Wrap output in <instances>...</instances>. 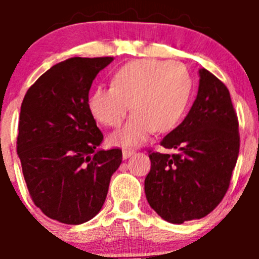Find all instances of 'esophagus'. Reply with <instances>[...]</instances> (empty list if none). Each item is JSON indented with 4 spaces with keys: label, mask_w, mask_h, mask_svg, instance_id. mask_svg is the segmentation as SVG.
<instances>
[{
    "label": "esophagus",
    "mask_w": 259,
    "mask_h": 259,
    "mask_svg": "<svg viewBox=\"0 0 259 259\" xmlns=\"http://www.w3.org/2000/svg\"><path fill=\"white\" fill-rule=\"evenodd\" d=\"M122 153H123V158H128V157H131L135 152L132 149H127V148H124V149L122 150Z\"/></svg>",
    "instance_id": "34e87169"
}]
</instances>
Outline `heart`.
I'll use <instances>...</instances> for the list:
<instances>
[{
  "label": "heart",
  "mask_w": 259,
  "mask_h": 259,
  "mask_svg": "<svg viewBox=\"0 0 259 259\" xmlns=\"http://www.w3.org/2000/svg\"><path fill=\"white\" fill-rule=\"evenodd\" d=\"M192 95L188 68L176 61L139 59L116 70L113 85H98L89 97L93 118L118 127L134 109V115L110 136L115 145H140L154 131L168 132L184 116Z\"/></svg>",
  "instance_id": "b5f03b06"
}]
</instances>
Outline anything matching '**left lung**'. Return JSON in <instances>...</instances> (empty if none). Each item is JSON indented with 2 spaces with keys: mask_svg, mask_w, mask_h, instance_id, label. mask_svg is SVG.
I'll use <instances>...</instances> for the list:
<instances>
[{
  "mask_svg": "<svg viewBox=\"0 0 259 259\" xmlns=\"http://www.w3.org/2000/svg\"><path fill=\"white\" fill-rule=\"evenodd\" d=\"M161 145L178 153L149 150L145 194L152 209L176 224L206 217L230 188L240 149L230 91L210 71L200 70L197 97L188 115Z\"/></svg>",
  "mask_w": 259,
  "mask_h": 259,
  "instance_id": "obj_1",
  "label": "left lung"
}]
</instances>
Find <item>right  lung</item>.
Masks as SVG:
<instances>
[{
	"label": "right lung",
	"mask_w": 259,
	"mask_h": 259,
	"mask_svg": "<svg viewBox=\"0 0 259 259\" xmlns=\"http://www.w3.org/2000/svg\"><path fill=\"white\" fill-rule=\"evenodd\" d=\"M113 57H74L41 75L23 98L17 152L29 196L47 217L81 224L98 214L122 150L98 149L104 135L89 89Z\"/></svg>",
	"instance_id": "right-lung-1"
}]
</instances>
